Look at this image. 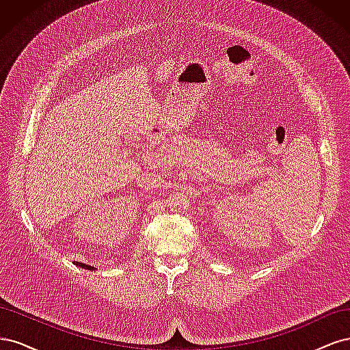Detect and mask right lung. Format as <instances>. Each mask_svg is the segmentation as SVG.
I'll return each instance as SVG.
<instances>
[{"label": "right lung", "mask_w": 350, "mask_h": 350, "mask_svg": "<svg viewBox=\"0 0 350 350\" xmlns=\"http://www.w3.org/2000/svg\"><path fill=\"white\" fill-rule=\"evenodd\" d=\"M76 264H77V262H76ZM77 266H80V267H83V269H89V270L92 269V266H88V264H83V262H79ZM92 270H93V269H92Z\"/></svg>", "instance_id": "1"}]
</instances>
